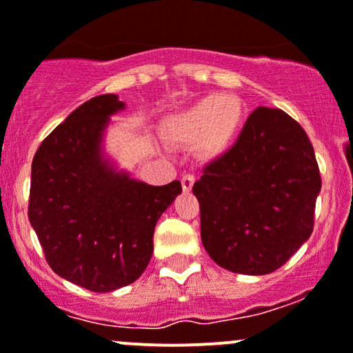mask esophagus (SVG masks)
<instances>
[{
    "mask_svg": "<svg viewBox=\"0 0 353 353\" xmlns=\"http://www.w3.org/2000/svg\"><path fill=\"white\" fill-rule=\"evenodd\" d=\"M194 183H196L194 174H184L183 179H181V184H183L184 191H191V188L194 186Z\"/></svg>",
    "mask_w": 353,
    "mask_h": 353,
    "instance_id": "obj_1",
    "label": "esophagus"
}]
</instances>
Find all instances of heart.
I'll list each match as a JSON object with an SVG mask.
<instances>
[{"instance_id":"heart-1","label":"heart","mask_w":353,"mask_h":353,"mask_svg":"<svg viewBox=\"0 0 353 353\" xmlns=\"http://www.w3.org/2000/svg\"><path fill=\"white\" fill-rule=\"evenodd\" d=\"M243 103L235 96L211 94L169 121V132L183 142H201L210 154L232 145L243 127Z\"/></svg>"}]
</instances>
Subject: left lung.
I'll return each instance as SVG.
<instances>
[{"instance_id":"1","label":"left lung","mask_w":353,"mask_h":353,"mask_svg":"<svg viewBox=\"0 0 353 353\" xmlns=\"http://www.w3.org/2000/svg\"><path fill=\"white\" fill-rule=\"evenodd\" d=\"M320 189V169L301 125L283 110L261 106L192 186L206 252L232 272H274L313 233Z\"/></svg>"}]
</instances>
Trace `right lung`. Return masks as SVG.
<instances>
[{
  "mask_svg": "<svg viewBox=\"0 0 353 353\" xmlns=\"http://www.w3.org/2000/svg\"><path fill=\"white\" fill-rule=\"evenodd\" d=\"M123 106L114 94L91 98L40 143L32 162L28 220L47 264L92 292L142 276L157 220L183 191L179 181L137 183L103 161V130Z\"/></svg>",
  "mask_w": 353,
  "mask_h": 353,
  "instance_id": "right-lung-1",
  "label": "right lung"
}]
</instances>
